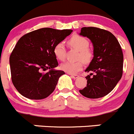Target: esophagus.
<instances>
[{
  "instance_id": "1",
  "label": "esophagus",
  "mask_w": 134,
  "mask_h": 134,
  "mask_svg": "<svg viewBox=\"0 0 134 134\" xmlns=\"http://www.w3.org/2000/svg\"><path fill=\"white\" fill-rule=\"evenodd\" d=\"M70 75H71V77L74 78V79H77V78L79 77V75H76V74H70Z\"/></svg>"
}]
</instances>
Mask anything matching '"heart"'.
Returning <instances> with one entry per match:
<instances>
[{
	"label": "heart",
	"instance_id": "heart-1",
	"mask_svg": "<svg viewBox=\"0 0 134 134\" xmlns=\"http://www.w3.org/2000/svg\"><path fill=\"white\" fill-rule=\"evenodd\" d=\"M68 44L72 49L79 51L78 59H81L76 62H66L61 64L60 68L63 70L70 74H74L80 71L83 66V62L88 63L93 57V52L88 47L89 42L88 39L82 36H72L68 41ZM54 54L57 59L63 61L66 57V49L64 43L59 42L54 47Z\"/></svg>",
	"mask_w": 134,
	"mask_h": 134
}]
</instances>
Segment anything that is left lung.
<instances>
[{
	"label": "left lung",
	"instance_id": "8db88e82",
	"mask_svg": "<svg viewBox=\"0 0 134 134\" xmlns=\"http://www.w3.org/2000/svg\"><path fill=\"white\" fill-rule=\"evenodd\" d=\"M80 35L93 43L94 57L85 71H94L86 77L87 87L79 90L88 98H99L109 93L122 77L123 53L120 43L110 32L96 27H83Z\"/></svg>",
	"mask_w": 134,
	"mask_h": 134
}]
</instances>
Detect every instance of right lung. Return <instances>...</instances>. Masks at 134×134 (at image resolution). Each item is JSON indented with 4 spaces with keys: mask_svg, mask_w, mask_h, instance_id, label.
<instances>
[{
    "mask_svg": "<svg viewBox=\"0 0 134 134\" xmlns=\"http://www.w3.org/2000/svg\"><path fill=\"white\" fill-rule=\"evenodd\" d=\"M72 32V30L42 28L23 35L10 57L12 81L17 91L31 100H41L55 90L64 71L58 66L54 47ZM49 69L47 72L43 71Z\"/></svg>",
    "mask_w": 134,
    "mask_h": 134,
    "instance_id": "1",
    "label": "right lung"
}]
</instances>
